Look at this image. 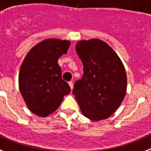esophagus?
<instances>
[{
  "instance_id": "1",
  "label": "esophagus",
  "mask_w": 151,
  "mask_h": 151,
  "mask_svg": "<svg viewBox=\"0 0 151 151\" xmlns=\"http://www.w3.org/2000/svg\"><path fill=\"white\" fill-rule=\"evenodd\" d=\"M69 85H70V87L71 89H73V84L72 81H69Z\"/></svg>"
}]
</instances>
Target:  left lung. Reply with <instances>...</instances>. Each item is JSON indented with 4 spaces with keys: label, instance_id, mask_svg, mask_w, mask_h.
Instances as JSON below:
<instances>
[{
    "label": "left lung",
    "instance_id": "left-lung-1",
    "mask_svg": "<svg viewBox=\"0 0 151 151\" xmlns=\"http://www.w3.org/2000/svg\"><path fill=\"white\" fill-rule=\"evenodd\" d=\"M76 52L84 67L82 78L74 83L73 90L81 110L92 121L108 118L126 93L124 65L116 52L99 39L78 41Z\"/></svg>",
    "mask_w": 151,
    "mask_h": 151
}]
</instances>
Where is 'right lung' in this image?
<instances>
[{
	"label": "right lung",
	"instance_id": "obj_1",
	"mask_svg": "<svg viewBox=\"0 0 151 151\" xmlns=\"http://www.w3.org/2000/svg\"><path fill=\"white\" fill-rule=\"evenodd\" d=\"M70 42L49 38L33 47L25 57L19 74V90L29 110L47 117L58 109L70 92L62 79L58 59L66 54Z\"/></svg>",
	"mask_w": 151,
	"mask_h": 151
}]
</instances>
